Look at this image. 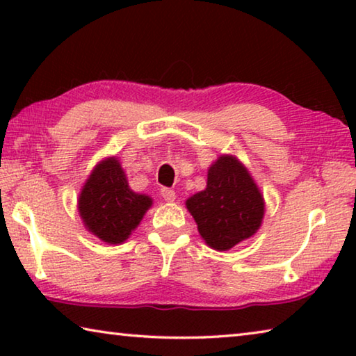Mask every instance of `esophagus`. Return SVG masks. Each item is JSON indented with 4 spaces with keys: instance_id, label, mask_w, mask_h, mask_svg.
<instances>
[{
    "instance_id": "1",
    "label": "esophagus",
    "mask_w": 356,
    "mask_h": 356,
    "mask_svg": "<svg viewBox=\"0 0 356 356\" xmlns=\"http://www.w3.org/2000/svg\"><path fill=\"white\" fill-rule=\"evenodd\" d=\"M161 196H163V200L168 201V202H172L176 201V191L174 190H170V188H161Z\"/></svg>"
}]
</instances>
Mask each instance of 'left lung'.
Listing matches in <instances>:
<instances>
[{"label": "left lung", "mask_w": 356, "mask_h": 356, "mask_svg": "<svg viewBox=\"0 0 356 356\" xmlns=\"http://www.w3.org/2000/svg\"><path fill=\"white\" fill-rule=\"evenodd\" d=\"M197 231L210 248L227 251L261 227L264 197L246 168L232 155H221L209 168L207 186L186 200Z\"/></svg>", "instance_id": "obj_1"}]
</instances>
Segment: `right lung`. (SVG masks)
<instances>
[{
  "label": "right lung",
  "instance_id": "right-lung-1",
  "mask_svg": "<svg viewBox=\"0 0 356 356\" xmlns=\"http://www.w3.org/2000/svg\"><path fill=\"white\" fill-rule=\"evenodd\" d=\"M150 206L149 196L130 190L116 156L94 168L78 197L84 227L110 245L125 242Z\"/></svg>",
  "mask_w": 356,
  "mask_h": 356
}]
</instances>
